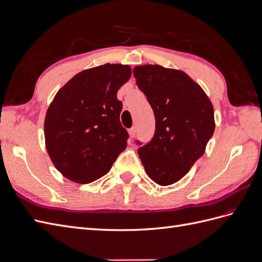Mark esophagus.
Masks as SVG:
<instances>
[{
	"label": "esophagus",
	"instance_id": "34e87169",
	"mask_svg": "<svg viewBox=\"0 0 262 262\" xmlns=\"http://www.w3.org/2000/svg\"><path fill=\"white\" fill-rule=\"evenodd\" d=\"M136 133H137V129H136V126H132V128L129 130L130 139H133L134 137H136Z\"/></svg>",
	"mask_w": 262,
	"mask_h": 262
}]
</instances>
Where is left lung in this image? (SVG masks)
Instances as JSON below:
<instances>
[{
	"label": "left lung",
	"instance_id": "1",
	"mask_svg": "<svg viewBox=\"0 0 262 262\" xmlns=\"http://www.w3.org/2000/svg\"><path fill=\"white\" fill-rule=\"evenodd\" d=\"M133 74L155 116L153 138L136 142L141 162L156 184L172 185L204 154L215 128L213 106L182 71L148 64L136 67Z\"/></svg>",
	"mask_w": 262,
	"mask_h": 262
}]
</instances>
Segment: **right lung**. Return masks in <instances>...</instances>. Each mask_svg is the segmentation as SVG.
Returning <instances> with one entry per match:
<instances>
[{"instance_id":"add662e5","label":"right lung","mask_w":262,"mask_h":262,"mask_svg":"<svg viewBox=\"0 0 262 262\" xmlns=\"http://www.w3.org/2000/svg\"><path fill=\"white\" fill-rule=\"evenodd\" d=\"M130 76L129 66L107 63L82 71L55 95L46 115V146L70 180L90 184L102 177L126 147L117 93Z\"/></svg>"}]
</instances>
